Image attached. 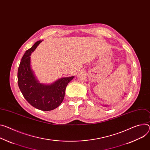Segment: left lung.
Wrapping results in <instances>:
<instances>
[{
    "label": "left lung",
    "instance_id": "8db88e82",
    "mask_svg": "<svg viewBox=\"0 0 150 150\" xmlns=\"http://www.w3.org/2000/svg\"><path fill=\"white\" fill-rule=\"evenodd\" d=\"M125 94H126V93H125V94H124V96H125ZM123 98H124V97H123ZM103 106H107L108 105H103Z\"/></svg>",
    "mask_w": 150,
    "mask_h": 150
}]
</instances>
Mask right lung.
<instances>
[{
  "label": "right lung",
  "instance_id": "right-lung-1",
  "mask_svg": "<svg viewBox=\"0 0 150 150\" xmlns=\"http://www.w3.org/2000/svg\"><path fill=\"white\" fill-rule=\"evenodd\" d=\"M42 40H38L24 53L18 70V84L24 98L38 110L48 111L62 103L65 90L74 76L61 78L50 84L39 82L31 67L30 56Z\"/></svg>",
  "mask_w": 150,
  "mask_h": 150
}]
</instances>
